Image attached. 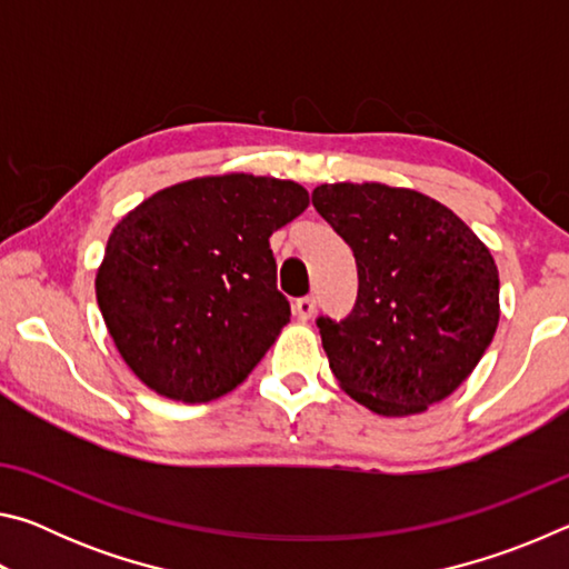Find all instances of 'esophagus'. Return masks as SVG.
<instances>
[{
	"instance_id": "1",
	"label": "esophagus",
	"mask_w": 569,
	"mask_h": 569,
	"mask_svg": "<svg viewBox=\"0 0 569 569\" xmlns=\"http://www.w3.org/2000/svg\"><path fill=\"white\" fill-rule=\"evenodd\" d=\"M293 313H296V319H301V321H308V319H311V316L316 313V301H313V296H303V298H298V301L293 303Z\"/></svg>"
}]
</instances>
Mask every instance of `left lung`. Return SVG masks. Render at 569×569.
<instances>
[{"label":"left lung","instance_id":"8db88e82","mask_svg":"<svg viewBox=\"0 0 569 569\" xmlns=\"http://www.w3.org/2000/svg\"><path fill=\"white\" fill-rule=\"evenodd\" d=\"M311 200L359 268L351 313L316 319L339 387L381 417L447 399L499 323L489 248L447 206L409 188L333 182Z\"/></svg>","mask_w":569,"mask_h":569}]
</instances>
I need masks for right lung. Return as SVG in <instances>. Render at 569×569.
I'll return each mask as SVG.
<instances>
[{"label":"right lung","mask_w":569,"mask_h":569,"mask_svg":"<svg viewBox=\"0 0 569 569\" xmlns=\"http://www.w3.org/2000/svg\"><path fill=\"white\" fill-rule=\"evenodd\" d=\"M308 208L293 180L246 172L178 182L112 228L94 278L124 363L160 397L233 391L291 321L268 238Z\"/></svg>","instance_id":"1"}]
</instances>
